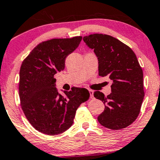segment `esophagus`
Returning <instances> with one entry per match:
<instances>
[{
    "label": "esophagus",
    "mask_w": 160,
    "mask_h": 160,
    "mask_svg": "<svg viewBox=\"0 0 160 160\" xmlns=\"http://www.w3.org/2000/svg\"><path fill=\"white\" fill-rule=\"evenodd\" d=\"M89 94H90V98H94V95H93V94H94V92H93L92 90H91V89H89Z\"/></svg>",
    "instance_id": "1"
}]
</instances>
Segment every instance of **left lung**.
<instances>
[{
    "mask_svg": "<svg viewBox=\"0 0 160 160\" xmlns=\"http://www.w3.org/2000/svg\"><path fill=\"white\" fill-rule=\"evenodd\" d=\"M98 60V75L113 81L111 93L95 91L104 111L98 117L102 126L112 130L124 128L137 119L144 100L143 71L132 49L113 37L93 34L83 37Z\"/></svg>",
    "mask_w": 160,
    "mask_h": 160,
    "instance_id": "1",
    "label": "left lung"
}]
</instances>
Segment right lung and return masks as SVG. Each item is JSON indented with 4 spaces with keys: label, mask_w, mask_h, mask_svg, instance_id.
Masks as SVG:
<instances>
[{
    "label": "right lung",
    "mask_w": 160,
    "mask_h": 160,
    "mask_svg": "<svg viewBox=\"0 0 160 160\" xmlns=\"http://www.w3.org/2000/svg\"><path fill=\"white\" fill-rule=\"evenodd\" d=\"M81 36L40 43L20 68L19 94L22 109L32 126L48 135L61 134L72 126L76 111L89 98L85 88L72 87L63 96L54 75L65 68L66 57L78 47Z\"/></svg>",
    "instance_id": "right-lung-1"
}]
</instances>
